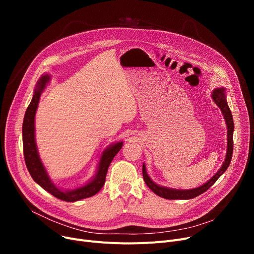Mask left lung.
<instances>
[{"mask_svg": "<svg viewBox=\"0 0 254 254\" xmlns=\"http://www.w3.org/2000/svg\"><path fill=\"white\" fill-rule=\"evenodd\" d=\"M212 99L215 102V104L219 107L223 117L225 119L226 127H228V149H226V155L225 159L219 169V171L216 173V174L213 176L209 181H207L205 184H203L199 188L193 189V190H172L168 188H164V186H159L155 184L150 177L148 176L147 172H146L145 165L143 164L142 168V173H143V179L145 183L147 184L148 188L158 196H162L167 199H190L193 198L199 194L204 193L206 190H208L211 186L216 182V180L223 174L225 170L229 168L231 161H232V156H233V149H234V142H233V136H234V120H233V115L230 110V107L228 105V102H226V97H225V92L224 88H215L212 91Z\"/></svg>", "mask_w": 254, "mask_h": 254, "instance_id": "left-lung-1", "label": "left lung"}]
</instances>
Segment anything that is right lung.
Masks as SVG:
<instances>
[{
	"instance_id": "obj_1",
	"label": "right lung",
	"mask_w": 254,
	"mask_h": 254,
	"mask_svg": "<svg viewBox=\"0 0 254 254\" xmlns=\"http://www.w3.org/2000/svg\"><path fill=\"white\" fill-rule=\"evenodd\" d=\"M49 81V76L43 75L37 82L33 99L25 111L23 124H22V143H23V155L26 168H28L30 174L34 181L38 183L46 191L55 195L56 197L63 199L65 202H76L79 199L86 198L95 195L100 191L106 180L107 171L112 162L113 157L118 153V151L123 147V142H117L107 148L100 159L98 166V171L96 176L91 181L85 184L82 188H79L72 190L63 191L52 183L48 177L47 172L40 159L37 145L35 141V115L38 108V104L41 93L44 90L46 83Z\"/></svg>"
}]
</instances>
